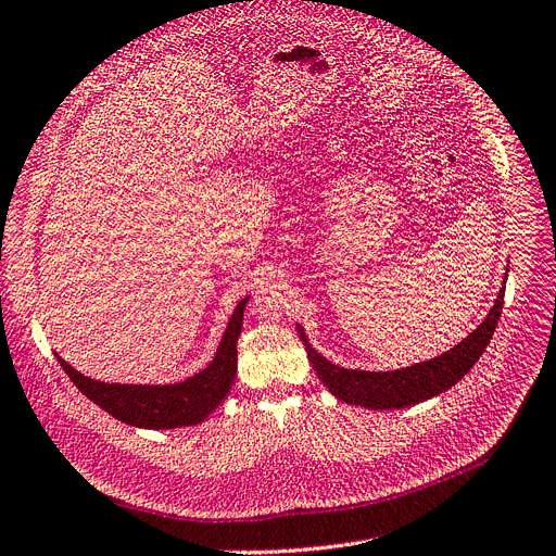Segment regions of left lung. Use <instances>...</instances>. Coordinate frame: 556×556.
I'll list each match as a JSON object with an SVG mask.
<instances>
[{
	"instance_id": "left-lung-1",
	"label": "left lung",
	"mask_w": 556,
	"mask_h": 556,
	"mask_svg": "<svg viewBox=\"0 0 556 556\" xmlns=\"http://www.w3.org/2000/svg\"><path fill=\"white\" fill-rule=\"evenodd\" d=\"M503 290L494 306L490 308L488 317L481 321L477 330H472L462 343L443 352L441 357L430 362H421L401 370L390 372H368V370H348L330 364L324 359L319 352L308 343L304 328L296 326V332L306 345L308 359L317 372V377L326 383V388L341 401L352 403V406H362L370 410H399L415 406L439 392L452 388L468 370L479 362L485 345L492 339L496 321L503 308Z\"/></svg>"
}]
</instances>
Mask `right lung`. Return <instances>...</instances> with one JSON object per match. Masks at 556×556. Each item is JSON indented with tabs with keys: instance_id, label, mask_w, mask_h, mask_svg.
<instances>
[{
	"instance_id": "add662e5",
	"label": "right lung",
	"mask_w": 556,
	"mask_h": 556,
	"mask_svg": "<svg viewBox=\"0 0 556 556\" xmlns=\"http://www.w3.org/2000/svg\"><path fill=\"white\" fill-rule=\"evenodd\" d=\"M248 296L241 299L228 328L222 337L215 359L194 377L170 386H128V383H104L84 377L71 368L60 355L58 362L79 388L99 408L113 415L115 419L150 430H168L181 426H194L204 421L224 396L230 392L237 375V339L241 334L243 308Z\"/></svg>"
}]
</instances>
